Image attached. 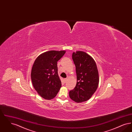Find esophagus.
I'll return each instance as SVG.
<instances>
[{
	"label": "esophagus",
	"mask_w": 132,
	"mask_h": 132,
	"mask_svg": "<svg viewBox=\"0 0 132 132\" xmlns=\"http://www.w3.org/2000/svg\"><path fill=\"white\" fill-rule=\"evenodd\" d=\"M64 81L65 82H66V81H67V78H65V79H64Z\"/></svg>",
	"instance_id": "esophagus-1"
}]
</instances>
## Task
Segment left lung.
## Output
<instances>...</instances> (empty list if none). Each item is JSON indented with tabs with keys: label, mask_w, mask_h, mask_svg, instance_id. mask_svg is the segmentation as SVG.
<instances>
[{
	"label": "left lung",
	"mask_w": 132,
	"mask_h": 132,
	"mask_svg": "<svg viewBox=\"0 0 132 132\" xmlns=\"http://www.w3.org/2000/svg\"><path fill=\"white\" fill-rule=\"evenodd\" d=\"M72 59L76 66L77 84L69 92V96L76 102H82L88 100L97 89L98 72L93 58L85 52H73Z\"/></svg>",
	"instance_id": "8db88e82"
}]
</instances>
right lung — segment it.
Listing matches in <instances>:
<instances>
[{
    "instance_id": "right-lung-1",
    "label": "right lung",
    "mask_w": 132,
    "mask_h": 132,
    "mask_svg": "<svg viewBox=\"0 0 132 132\" xmlns=\"http://www.w3.org/2000/svg\"><path fill=\"white\" fill-rule=\"evenodd\" d=\"M65 52V50L45 52L33 64L31 74L32 84L38 94L44 99L54 98L61 87L57 62Z\"/></svg>"
}]
</instances>
